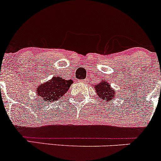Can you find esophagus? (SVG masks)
<instances>
[{
    "instance_id": "esophagus-1",
    "label": "esophagus",
    "mask_w": 161,
    "mask_h": 161,
    "mask_svg": "<svg viewBox=\"0 0 161 161\" xmlns=\"http://www.w3.org/2000/svg\"><path fill=\"white\" fill-rule=\"evenodd\" d=\"M86 79H84V80L83 81H82V82H83V83H86Z\"/></svg>"
}]
</instances>
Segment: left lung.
<instances>
[{
    "label": "left lung",
    "mask_w": 161,
    "mask_h": 161,
    "mask_svg": "<svg viewBox=\"0 0 161 161\" xmlns=\"http://www.w3.org/2000/svg\"><path fill=\"white\" fill-rule=\"evenodd\" d=\"M95 89L97 95L103 100L105 99L106 101H110L115 95V92L111 88L110 84L107 82V81L100 82L97 86H95Z\"/></svg>",
    "instance_id": "obj_1"
}]
</instances>
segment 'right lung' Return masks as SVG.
I'll return each mask as SVG.
<instances>
[{"mask_svg": "<svg viewBox=\"0 0 161 161\" xmlns=\"http://www.w3.org/2000/svg\"><path fill=\"white\" fill-rule=\"evenodd\" d=\"M72 80H65L60 77H53L50 81L41 84L37 88V95L43 101L52 102L59 100L67 92L72 84Z\"/></svg>", "mask_w": 161, "mask_h": 161, "instance_id": "right-lung-1", "label": "right lung"}]
</instances>
